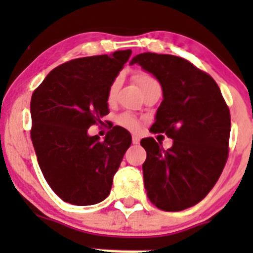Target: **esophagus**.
Instances as JSON below:
<instances>
[{
	"mask_svg": "<svg viewBox=\"0 0 253 253\" xmlns=\"http://www.w3.org/2000/svg\"><path fill=\"white\" fill-rule=\"evenodd\" d=\"M139 141H141V139H139L138 136L132 137V143H133V144H139Z\"/></svg>",
	"mask_w": 253,
	"mask_h": 253,
	"instance_id": "esophagus-1",
	"label": "esophagus"
}]
</instances>
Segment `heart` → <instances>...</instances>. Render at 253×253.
Returning a JSON list of instances; mask_svg holds the SVG:
<instances>
[{
	"label": "heart",
	"instance_id": "b5f03b06",
	"mask_svg": "<svg viewBox=\"0 0 253 253\" xmlns=\"http://www.w3.org/2000/svg\"><path fill=\"white\" fill-rule=\"evenodd\" d=\"M134 81L138 83L141 90L145 89L147 86L158 84V82L155 81V79L153 78L152 76L149 75V73L143 72V71H138V72L134 73ZM117 88H119V79L114 81V83H112L110 85V88H109V93H108V100L109 101L114 100L115 95H116ZM117 122H119L121 126L126 127V128H129V129H137V128H138V126H139L138 120H137L136 117L132 116V115H129V114L120 115L119 119H117Z\"/></svg>",
	"mask_w": 253,
	"mask_h": 253
}]
</instances>
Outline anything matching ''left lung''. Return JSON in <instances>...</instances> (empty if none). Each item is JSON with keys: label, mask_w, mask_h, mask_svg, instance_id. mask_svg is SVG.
Segmentation results:
<instances>
[{"label": "left lung", "mask_w": 253, "mask_h": 253, "mask_svg": "<svg viewBox=\"0 0 253 253\" xmlns=\"http://www.w3.org/2000/svg\"><path fill=\"white\" fill-rule=\"evenodd\" d=\"M134 63L163 88L150 132L172 139L167 150L153 137L141 141L147 152L142 167L145 191L159 209L183 211L208 195L225 167L230 111L215 81L185 58L144 52L129 65Z\"/></svg>", "instance_id": "left-lung-1"}]
</instances>
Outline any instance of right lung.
Listing matches in <instances>:
<instances>
[{
  "instance_id": "1",
  "label": "right lung",
  "mask_w": 253,
  "mask_h": 253,
  "mask_svg": "<svg viewBox=\"0 0 253 253\" xmlns=\"http://www.w3.org/2000/svg\"><path fill=\"white\" fill-rule=\"evenodd\" d=\"M131 50L76 58L51 71L32 95L33 145L42 175L65 202L91 206L109 196L132 143L115 126L103 141L88 128L109 114L108 93Z\"/></svg>"
}]
</instances>
